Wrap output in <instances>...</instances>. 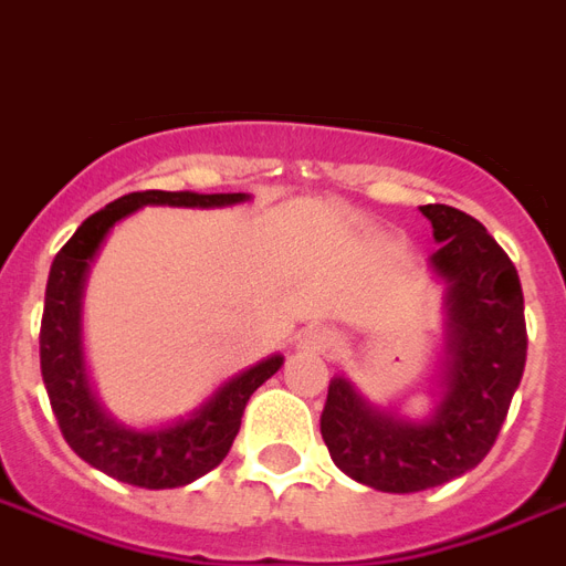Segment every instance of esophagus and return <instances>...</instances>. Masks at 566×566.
Masks as SVG:
<instances>
[{
  "label": "esophagus",
  "mask_w": 566,
  "mask_h": 566,
  "mask_svg": "<svg viewBox=\"0 0 566 566\" xmlns=\"http://www.w3.org/2000/svg\"><path fill=\"white\" fill-rule=\"evenodd\" d=\"M300 345L305 350H312V354H329V350H336L342 345V338L333 333V329H326V326H315V329H305L303 338H300Z\"/></svg>",
  "instance_id": "1"
}]
</instances>
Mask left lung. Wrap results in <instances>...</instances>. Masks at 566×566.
Wrapping results in <instances>:
<instances>
[{
	"label": "left lung",
	"mask_w": 566,
	"mask_h": 566,
	"mask_svg": "<svg viewBox=\"0 0 566 566\" xmlns=\"http://www.w3.org/2000/svg\"><path fill=\"white\" fill-rule=\"evenodd\" d=\"M441 249L432 266L450 282V371L438 413L396 420L329 380L321 434L333 462L378 492H422L483 462L506 420L525 357V296L518 272L489 230L462 209L420 207Z\"/></svg>",
	"instance_id": "1"
}]
</instances>
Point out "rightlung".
<instances>
[{
	"instance_id": "1",
	"label": "right lung",
	"mask_w": 566,
	"mask_h": 566,
	"mask_svg": "<svg viewBox=\"0 0 566 566\" xmlns=\"http://www.w3.org/2000/svg\"><path fill=\"white\" fill-rule=\"evenodd\" d=\"M245 195H195V191H132L92 212L74 230L60 254L53 258L41 317V378L48 387L50 408L60 422L62 438L83 462L98 468L113 480L140 489H177L209 474L233 447L240 432L242 411L251 392L270 380L282 357H270L242 371L212 396L191 420L170 429L132 432L107 420L95 405L83 375L81 357V291L92 254L98 251L107 230L134 209L146 203L167 207H224L240 203Z\"/></svg>"
}]
</instances>
